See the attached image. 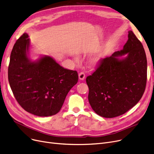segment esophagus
I'll return each instance as SVG.
<instances>
[{"instance_id": "obj_1", "label": "esophagus", "mask_w": 154, "mask_h": 154, "mask_svg": "<svg viewBox=\"0 0 154 154\" xmlns=\"http://www.w3.org/2000/svg\"><path fill=\"white\" fill-rule=\"evenodd\" d=\"M85 77V74H84V72H82L79 73V79L80 80H84Z\"/></svg>"}]
</instances>
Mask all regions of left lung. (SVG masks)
<instances>
[{"label": "left lung", "mask_w": 154, "mask_h": 154, "mask_svg": "<svg viewBox=\"0 0 154 154\" xmlns=\"http://www.w3.org/2000/svg\"><path fill=\"white\" fill-rule=\"evenodd\" d=\"M147 72L143 47L133 32L128 31L123 49L101 60L95 71L86 79L88 99L94 111L106 118L125 114L142 98Z\"/></svg>", "instance_id": "8db88e82"}]
</instances>
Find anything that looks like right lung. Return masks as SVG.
I'll return each instance as SVG.
<instances>
[{
    "label": "right lung",
    "instance_id": "1",
    "mask_svg": "<svg viewBox=\"0 0 154 154\" xmlns=\"http://www.w3.org/2000/svg\"><path fill=\"white\" fill-rule=\"evenodd\" d=\"M24 33L14 44L8 69L14 95L27 112L39 117L60 111L66 96L78 82L75 70L64 69L50 56L29 57L30 41Z\"/></svg>",
    "mask_w": 154,
    "mask_h": 154
}]
</instances>
